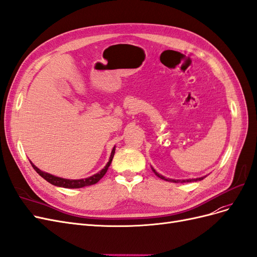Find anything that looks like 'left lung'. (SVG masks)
<instances>
[{
	"label": "left lung",
	"mask_w": 257,
	"mask_h": 257,
	"mask_svg": "<svg viewBox=\"0 0 257 257\" xmlns=\"http://www.w3.org/2000/svg\"><path fill=\"white\" fill-rule=\"evenodd\" d=\"M152 170H153V172H154V174L155 175H157L159 178H161V179H163V180H166V181H173V182H192V181H198V180H203V177H201V178H197V179H188V180H172V179H169V180H168V179H166L165 177H163V176H161L160 174H158L157 172H155V170L152 168Z\"/></svg>",
	"instance_id": "left-lung-1"
}]
</instances>
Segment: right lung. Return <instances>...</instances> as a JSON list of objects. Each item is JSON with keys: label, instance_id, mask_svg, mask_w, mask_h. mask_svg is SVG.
Masks as SVG:
<instances>
[{"label": "right lung", "instance_id": "obj_1", "mask_svg": "<svg viewBox=\"0 0 257 257\" xmlns=\"http://www.w3.org/2000/svg\"><path fill=\"white\" fill-rule=\"evenodd\" d=\"M113 155H114V148L111 151V155H110V159L109 162L107 163V165L100 170L99 173L93 175L89 178H85V179H79V180H69V179H64V178H59L56 176H52L50 174L47 173H44L42 172L41 169H38L33 163H31L32 164V167L36 170V173L40 175L41 177H43L46 181H48L49 183L53 184V185H57V186H61V188H66V189H79V188H83V186H88V185H92V184H95L97 183L100 179L104 177V175L107 173V169L108 167L110 166L111 164V161L113 159Z\"/></svg>", "mask_w": 257, "mask_h": 257}]
</instances>
